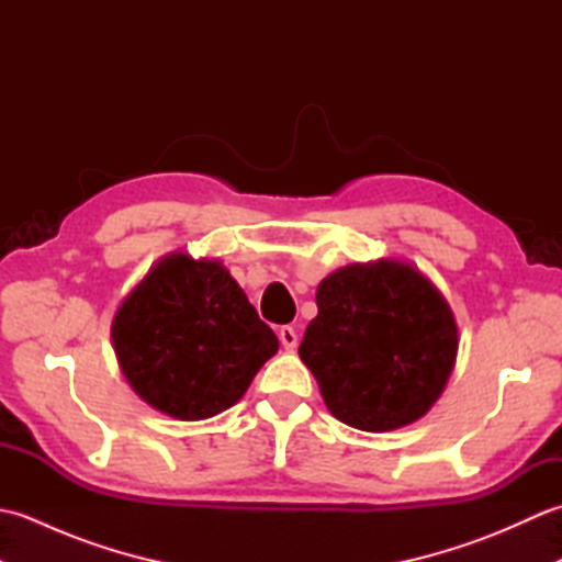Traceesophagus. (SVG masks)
Wrapping results in <instances>:
<instances>
[{"label": "esophagus", "mask_w": 562, "mask_h": 562, "mask_svg": "<svg viewBox=\"0 0 562 562\" xmlns=\"http://www.w3.org/2000/svg\"><path fill=\"white\" fill-rule=\"evenodd\" d=\"M278 336H280V342L284 345V350H294L296 348V330L292 326H282Z\"/></svg>", "instance_id": "34e87169"}]
</instances>
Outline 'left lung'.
<instances>
[{
	"mask_svg": "<svg viewBox=\"0 0 562 562\" xmlns=\"http://www.w3.org/2000/svg\"><path fill=\"white\" fill-rule=\"evenodd\" d=\"M302 362L340 423L389 432L415 423L453 369L459 333L435 284L413 266H348L318 284Z\"/></svg>",
	"mask_w": 562,
	"mask_h": 562,
	"instance_id": "1",
	"label": "left lung"
}]
</instances>
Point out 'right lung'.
Here are the masks:
<instances>
[{
  "label": "right lung",
  "mask_w": 562,
  "mask_h": 562,
  "mask_svg": "<svg viewBox=\"0 0 562 562\" xmlns=\"http://www.w3.org/2000/svg\"><path fill=\"white\" fill-rule=\"evenodd\" d=\"M113 345L142 401L202 420L232 408L280 342L229 270L173 254L117 308Z\"/></svg>",
  "instance_id": "right-lung-1"
}]
</instances>
